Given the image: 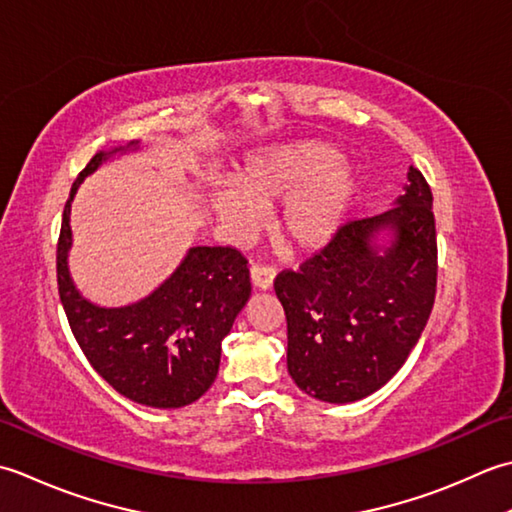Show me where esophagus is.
Returning <instances> with one entry per match:
<instances>
[{
	"mask_svg": "<svg viewBox=\"0 0 512 512\" xmlns=\"http://www.w3.org/2000/svg\"><path fill=\"white\" fill-rule=\"evenodd\" d=\"M274 278H276V269L271 265H265V263L252 265V283L258 289H269L274 285Z\"/></svg>",
	"mask_w": 512,
	"mask_h": 512,
	"instance_id": "obj_1",
	"label": "esophagus"
}]
</instances>
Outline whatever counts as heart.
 Masks as SVG:
<instances>
[{"label": "heart", "mask_w": 512, "mask_h": 512, "mask_svg": "<svg viewBox=\"0 0 512 512\" xmlns=\"http://www.w3.org/2000/svg\"><path fill=\"white\" fill-rule=\"evenodd\" d=\"M338 161L340 154L318 141L258 152L238 170L236 187L216 192L214 207L236 232H252L260 223L258 207L289 197L280 234L300 249L320 247L338 229L356 187L349 165Z\"/></svg>", "instance_id": "1"}]
</instances>
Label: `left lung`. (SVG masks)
I'll use <instances>...</instances> for the list:
<instances>
[{
  "instance_id": "obj_1",
  "label": "left lung",
  "mask_w": 512,
  "mask_h": 512,
  "mask_svg": "<svg viewBox=\"0 0 512 512\" xmlns=\"http://www.w3.org/2000/svg\"><path fill=\"white\" fill-rule=\"evenodd\" d=\"M409 181L398 205L342 223L327 245L274 280L287 318V369L311 398H367L422 336L437 289V234L429 183L417 168ZM384 226L396 241L378 255L370 241Z\"/></svg>"
}]
</instances>
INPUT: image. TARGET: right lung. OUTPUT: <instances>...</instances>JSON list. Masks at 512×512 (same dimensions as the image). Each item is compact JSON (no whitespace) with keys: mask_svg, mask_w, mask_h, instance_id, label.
I'll use <instances>...</instances> for the list:
<instances>
[{"mask_svg":"<svg viewBox=\"0 0 512 512\" xmlns=\"http://www.w3.org/2000/svg\"><path fill=\"white\" fill-rule=\"evenodd\" d=\"M106 154L72 183L57 241V285L72 336L114 391L154 409H179L212 387L221 342L252 294L247 258L236 247H192L181 267L137 305L103 309L79 296L68 274L70 201Z\"/></svg>","mask_w":512,"mask_h":512,"instance_id":"1","label":"right lung"}]
</instances>
